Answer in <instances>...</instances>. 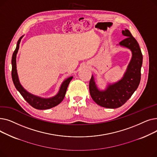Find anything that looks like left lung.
I'll return each mask as SVG.
<instances>
[{
  "label": "left lung",
  "instance_id": "obj_1",
  "mask_svg": "<svg viewBox=\"0 0 157 157\" xmlns=\"http://www.w3.org/2000/svg\"><path fill=\"white\" fill-rule=\"evenodd\" d=\"M122 34L127 37L120 42V45L129 48L132 53V57L124 76L118 83L109 85L104 91L98 90L93 76L89 83L90 94L92 99L98 105L104 108L112 109L120 108L132 95L141 81V69L143 63L141 48L128 30H122Z\"/></svg>",
  "mask_w": 157,
  "mask_h": 157
}]
</instances>
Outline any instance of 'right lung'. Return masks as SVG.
Segmentation results:
<instances>
[{"instance_id":"obj_1","label":"right lung","mask_w":157,"mask_h":157,"mask_svg":"<svg viewBox=\"0 0 157 157\" xmlns=\"http://www.w3.org/2000/svg\"><path fill=\"white\" fill-rule=\"evenodd\" d=\"M22 37L23 36L21 37L18 40L17 45H16V48L12 56L11 76H12V79L13 81V83L16 88L17 89L18 91L20 93V94L24 98V99L25 100L34 108L37 109H48L49 108H53V107L57 105L58 104H59L63 101L64 97L65 95L66 91H67L68 85L73 77L71 76L67 78V79H65L62 84L59 93L57 94L56 95L52 98H40V97L35 96L34 95H32L28 92H27L20 83V81L18 77L17 71H16V54L18 53V50L19 49V45Z\"/></svg>"}]
</instances>
